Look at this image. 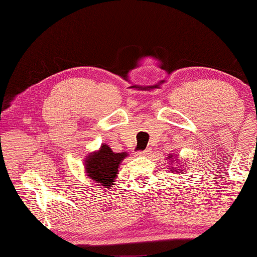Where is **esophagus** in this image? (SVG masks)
I'll return each mask as SVG.
<instances>
[{"instance_id":"34e87169","label":"esophagus","mask_w":257,"mask_h":257,"mask_svg":"<svg viewBox=\"0 0 257 257\" xmlns=\"http://www.w3.org/2000/svg\"><path fill=\"white\" fill-rule=\"evenodd\" d=\"M150 152H151V151H149V150H145V151L138 152L137 156H147V155H150Z\"/></svg>"}]
</instances>
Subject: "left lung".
I'll list each match as a JSON object with an SVG mask.
<instances>
[{"instance_id": "left-lung-1", "label": "left lung", "mask_w": 257, "mask_h": 257, "mask_svg": "<svg viewBox=\"0 0 257 257\" xmlns=\"http://www.w3.org/2000/svg\"><path fill=\"white\" fill-rule=\"evenodd\" d=\"M168 166H169L170 168H169V170H170V173H181V169L182 168H179V167H173V164H174V162H175V163H178V164H180V157H179V155L178 153H174V155H169L168 156Z\"/></svg>"}]
</instances>
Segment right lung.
<instances>
[{
  "label": "right lung",
  "mask_w": 257,
  "mask_h": 257,
  "mask_svg": "<svg viewBox=\"0 0 257 257\" xmlns=\"http://www.w3.org/2000/svg\"><path fill=\"white\" fill-rule=\"evenodd\" d=\"M125 157H128L126 152L116 153L108 145L101 144L99 150L85 156L83 163L85 175L100 187L107 190L114 184L119 172L118 168Z\"/></svg>",
  "instance_id": "add662e5"
}]
</instances>
